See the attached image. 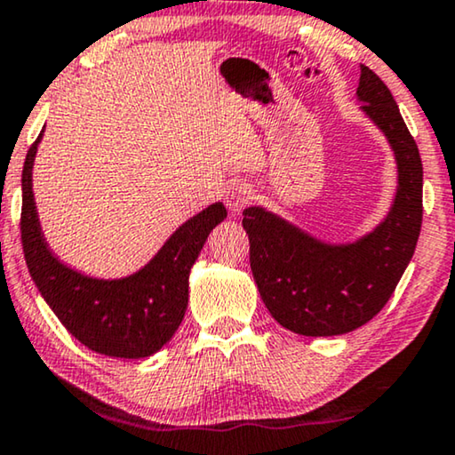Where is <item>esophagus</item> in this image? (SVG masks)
Segmentation results:
<instances>
[{
  "label": "esophagus",
  "instance_id": "1",
  "mask_svg": "<svg viewBox=\"0 0 455 455\" xmlns=\"http://www.w3.org/2000/svg\"><path fill=\"white\" fill-rule=\"evenodd\" d=\"M254 198V190L251 184H244V182H235L228 188L226 192V203L232 213H240L242 209L246 207V204H251Z\"/></svg>",
  "mask_w": 455,
  "mask_h": 455
}]
</instances>
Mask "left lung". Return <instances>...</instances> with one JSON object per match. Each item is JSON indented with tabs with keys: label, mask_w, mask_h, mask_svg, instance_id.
<instances>
[{
	"label": "left lung",
	"mask_w": 455,
	"mask_h": 455,
	"mask_svg": "<svg viewBox=\"0 0 455 455\" xmlns=\"http://www.w3.org/2000/svg\"><path fill=\"white\" fill-rule=\"evenodd\" d=\"M363 111L387 136L397 161L389 215L354 244H325L263 207L244 209L251 269L273 319L308 338L341 335L369 323L394 294L422 223V161L394 95L360 66Z\"/></svg>",
	"instance_id": "1"
}]
</instances>
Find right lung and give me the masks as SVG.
Returning <instances> with one entry per match:
<instances>
[{
    "instance_id": "1",
    "label": "right lung",
    "mask_w": 455,
    "mask_h": 455,
    "mask_svg": "<svg viewBox=\"0 0 455 455\" xmlns=\"http://www.w3.org/2000/svg\"><path fill=\"white\" fill-rule=\"evenodd\" d=\"M36 139L22 170V251L30 277L68 331L89 350L147 358L176 333L188 307V275L211 229L228 217L215 203L180 226L151 263L124 279H92L61 265L41 234L33 196Z\"/></svg>"
}]
</instances>
